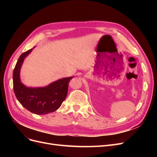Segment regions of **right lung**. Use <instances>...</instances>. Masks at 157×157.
<instances>
[{"label": "right lung", "instance_id": "obj_1", "mask_svg": "<svg viewBox=\"0 0 157 157\" xmlns=\"http://www.w3.org/2000/svg\"><path fill=\"white\" fill-rule=\"evenodd\" d=\"M33 48L23 53L17 61L13 72V91L19 102L28 111L36 115H46L54 112L61 105L73 77L57 80L44 87L25 86L21 81L20 71L24 59Z\"/></svg>", "mask_w": 157, "mask_h": 157}]
</instances>
